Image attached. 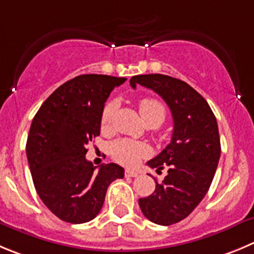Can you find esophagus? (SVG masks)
Returning <instances> with one entry per match:
<instances>
[{
  "label": "esophagus",
  "instance_id": "esophagus-1",
  "mask_svg": "<svg viewBox=\"0 0 254 254\" xmlns=\"http://www.w3.org/2000/svg\"><path fill=\"white\" fill-rule=\"evenodd\" d=\"M125 177L127 178H135L138 177V172H135V170H130V169H127L125 170Z\"/></svg>",
  "mask_w": 254,
  "mask_h": 254
}]
</instances>
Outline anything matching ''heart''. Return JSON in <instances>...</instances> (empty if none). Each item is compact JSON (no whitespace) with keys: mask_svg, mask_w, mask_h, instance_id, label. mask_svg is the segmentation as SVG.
<instances>
[{"mask_svg":"<svg viewBox=\"0 0 254 254\" xmlns=\"http://www.w3.org/2000/svg\"><path fill=\"white\" fill-rule=\"evenodd\" d=\"M115 110V103H108L101 114V127L108 129ZM139 111L145 124H155L159 127L167 116L165 106L155 99H143L139 101ZM110 154L114 160L127 167L135 165L148 154V146L132 139H119L111 143Z\"/></svg>","mask_w":254,"mask_h":254,"instance_id":"heart-1","label":"heart"}]
</instances>
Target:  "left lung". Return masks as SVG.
I'll list each match as a JSON object with an SVG mask.
<instances>
[{
  "instance_id": "1",
  "label": "left lung",
  "mask_w": 254,
  "mask_h": 254,
  "mask_svg": "<svg viewBox=\"0 0 254 254\" xmlns=\"http://www.w3.org/2000/svg\"><path fill=\"white\" fill-rule=\"evenodd\" d=\"M132 89L154 90L169 106L174 122L170 143L146 164L168 174L155 190L139 199L150 222L170 226L188 217L202 202L212 184L220 156L217 119L205 99L190 85L175 77L149 73L130 79Z\"/></svg>"
}]
</instances>
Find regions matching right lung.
I'll return each mask as SVG.
<instances>
[{
    "label": "right lung",
    "mask_w": 254,
    "mask_h": 254,
    "mask_svg": "<svg viewBox=\"0 0 254 254\" xmlns=\"http://www.w3.org/2000/svg\"><path fill=\"white\" fill-rule=\"evenodd\" d=\"M125 77L87 73L68 80L45 100L35 115L26 155L35 189L56 217L72 224L94 219L108 187L124 178L115 163L96 167L86 145L100 135L101 114L114 87Z\"/></svg>",
    "instance_id": "obj_1"
}]
</instances>
